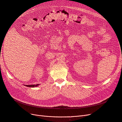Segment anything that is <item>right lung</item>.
<instances>
[{
  "label": "right lung",
  "mask_w": 122,
  "mask_h": 122,
  "mask_svg": "<svg viewBox=\"0 0 122 122\" xmlns=\"http://www.w3.org/2000/svg\"><path fill=\"white\" fill-rule=\"evenodd\" d=\"M39 85V84H32V85H26L25 86H26L27 87H36L38 86Z\"/></svg>",
  "instance_id": "obj_1"
}]
</instances>
